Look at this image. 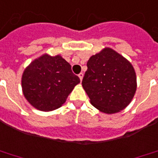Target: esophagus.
I'll return each mask as SVG.
<instances>
[{
    "instance_id": "34e87169",
    "label": "esophagus",
    "mask_w": 158,
    "mask_h": 158,
    "mask_svg": "<svg viewBox=\"0 0 158 158\" xmlns=\"http://www.w3.org/2000/svg\"><path fill=\"white\" fill-rule=\"evenodd\" d=\"M83 77H84V74L82 73H80L79 74V79H80V81H82V79H83Z\"/></svg>"
}]
</instances>
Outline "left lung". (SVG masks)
<instances>
[{
    "label": "left lung",
    "instance_id": "obj_1",
    "mask_svg": "<svg viewBox=\"0 0 158 158\" xmlns=\"http://www.w3.org/2000/svg\"><path fill=\"white\" fill-rule=\"evenodd\" d=\"M82 86L95 108L106 114L124 110L137 91V76L131 63L110 48L87 61Z\"/></svg>",
    "mask_w": 158,
    "mask_h": 158
}]
</instances>
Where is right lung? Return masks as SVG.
Returning <instances> with one entry per match:
<instances>
[{
	"label": "right lung",
	"instance_id": "right-lung-1",
	"mask_svg": "<svg viewBox=\"0 0 158 158\" xmlns=\"http://www.w3.org/2000/svg\"><path fill=\"white\" fill-rule=\"evenodd\" d=\"M79 82L65 59L48 53L32 61L21 77L24 97L31 106L42 111L61 107Z\"/></svg>",
	"mask_w": 158,
	"mask_h": 158
}]
</instances>
